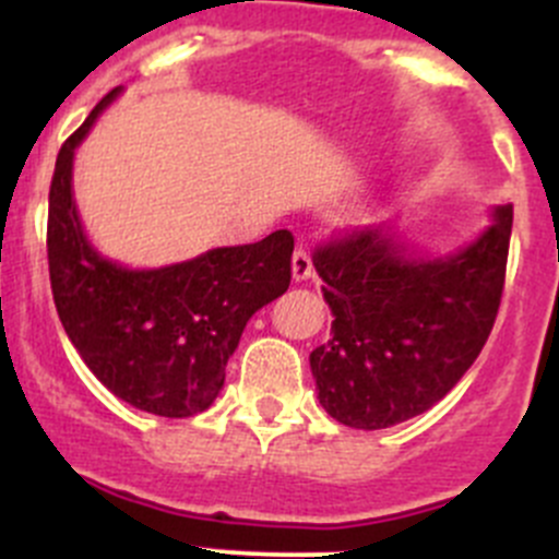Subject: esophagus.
I'll use <instances>...</instances> for the list:
<instances>
[{
    "instance_id": "1",
    "label": "esophagus",
    "mask_w": 559,
    "mask_h": 559,
    "mask_svg": "<svg viewBox=\"0 0 559 559\" xmlns=\"http://www.w3.org/2000/svg\"><path fill=\"white\" fill-rule=\"evenodd\" d=\"M313 273V262H311V253L306 251V248H295V253H292V275H295V281H308Z\"/></svg>"
}]
</instances>
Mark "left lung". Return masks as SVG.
I'll return each mask as SVG.
<instances>
[{"instance_id":"1","label":"left lung","mask_w":559,"mask_h":559,"mask_svg":"<svg viewBox=\"0 0 559 559\" xmlns=\"http://www.w3.org/2000/svg\"><path fill=\"white\" fill-rule=\"evenodd\" d=\"M514 207H495L487 233L441 259H411L392 227L316 246L332 337L311 352L319 403L357 430L425 414L476 362L492 332L509 262Z\"/></svg>"}]
</instances>
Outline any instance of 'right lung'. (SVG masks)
Here are the masks:
<instances>
[{"label": "right lung", "mask_w": 559, "mask_h": 559, "mask_svg": "<svg viewBox=\"0 0 559 559\" xmlns=\"http://www.w3.org/2000/svg\"><path fill=\"white\" fill-rule=\"evenodd\" d=\"M121 88L105 94L56 156L48 194L50 292L64 332L123 403L183 419L211 408L246 321L289 289V229L213 248L159 270H127L86 240L72 200V156Z\"/></svg>", "instance_id": "add662e5"}]
</instances>
